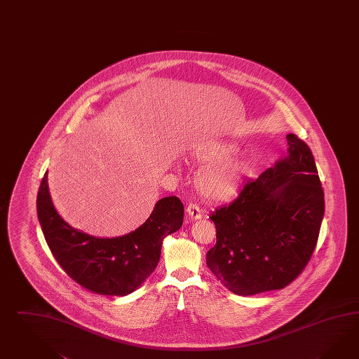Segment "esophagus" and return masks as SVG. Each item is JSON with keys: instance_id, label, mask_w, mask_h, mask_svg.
Here are the masks:
<instances>
[{"instance_id": "34e87169", "label": "esophagus", "mask_w": 359, "mask_h": 359, "mask_svg": "<svg viewBox=\"0 0 359 359\" xmlns=\"http://www.w3.org/2000/svg\"><path fill=\"white\" fill-rule=\"evenodd\" d=\"M187 214H188V215H189V218H191V219H194V221H196V219H200V218L203 217L200 208H198L196 204L188 205V208H187Z\"/></svg>"}]
</instances>
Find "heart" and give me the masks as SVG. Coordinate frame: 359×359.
Listing matches in <instances>:
<instances>
[{
    "label": "heart",
    "instance_id": "1",
    "mask_svg": "<svg viewBox=\"0 0 359 359\" xmlns=\"http://www.w3.org/2000/svg\"><path fill=\"white\" fill-rule=\"evenodd\" d=\"M241 147L231 142L200 141L189 147L194 161L204 163L194 174V188L214 203H227L238 197L253 172L250 159L235 158Z\"/></svg>",
    "mask_w": 359,
    "mask_h": 359
}]
</instances>
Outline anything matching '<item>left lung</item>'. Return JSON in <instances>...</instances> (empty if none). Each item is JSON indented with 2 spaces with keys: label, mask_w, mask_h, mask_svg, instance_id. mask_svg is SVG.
<instances>
[{
  "label": "left lung",
  "mask_w": 359,
  "mask_h": 359,
  "mask_svg": "<svg viewBox=\"0 0 359 359\" xmlns=\"http://www.w3.org/2000/svg\"><path fill=\"white\" fill-rule=\"evenodd\" d=\"M286 138L287 155L210 215L217 243L206 265L236 295L287 286L316 247L324 217L318 168L309 146L292 133Z\"/></svg>",
  "instance_id": "obj_1"
}]
</instances>
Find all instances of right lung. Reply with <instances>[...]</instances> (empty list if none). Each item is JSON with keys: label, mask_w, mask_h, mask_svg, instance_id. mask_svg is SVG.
<instances>
[{"label": "right lung", "mask_w": 359, "mask_h": 359, "mask_svg": "<svg viewBox=\"0 0 359 359\" xmlns=\"http://www.w3.org/2000/svg\"><path fill=\"white\" fill-rule=\"evenodd\" d=\"M36 210L49 250L70 278L102 295L124 297L137 290L154 271L165 236L176 233L184 219V206L163 197L150 217L132 233L97 238L72 227L55 209L48 172L40 184Z\"/></svg>", "instance_id": "right-lung-1"}]
</instances>
